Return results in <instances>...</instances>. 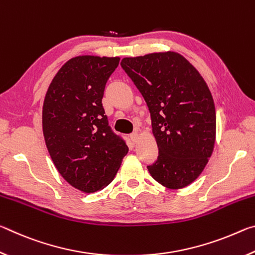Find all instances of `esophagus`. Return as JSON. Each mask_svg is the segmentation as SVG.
<instances>
[{"label": "esophagus", "instance_id": "esophagus-1", "mask_svg": "<svg viewBox=\"0 0 255 255\" xmlns=\"http://www.w3.org/2000/svg\"><path fill=\"white\" fill-rule=\"evenodd\" d=\"M130 139H131L132 143H137L138 139H139V135H138L137 132H132L130 135Z\"/></svg>", "mask_w": 255, "mask_h": 255}]
</instances>
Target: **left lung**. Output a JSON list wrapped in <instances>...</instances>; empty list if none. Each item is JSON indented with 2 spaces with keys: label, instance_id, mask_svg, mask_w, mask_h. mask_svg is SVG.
I'll return each instance as SVG.
<instances>
[{
  "label": "left lung",
  "instance_id": "left-lung-1",
  "mask_svg": "<svg viewBox=\"0 0 255 255\" xmlns=\"http://www.w3.org/2000/svg\"><path fill=\"white\" fill-rule=\"evenodd\" d=\"M120 65L148 107L157 161L152 178L182 189L204 171L216 139L215 103L200 73L175 51L126 57Z\"/></svg>",
  "mask_w": 255,
  "mask_h": 255
}]
</instances>
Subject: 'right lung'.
Listing matches in <instances>:
<instances>
[{"instance_id":"1","label":"right lung","mask_w":255,"mask_h":255,"mask_svg":"<svg viewBox=\"0 0 255 255\" xmlns=\"http://www.w3.org/2000/svg\"><path fill=\"white\" fill-rule=\"evenodd\" d=\"M119 60L90 55L67 60L49 84L42 106V131L54 165L85 193L107 187L128 153L102 107L106 83Z\"/></svg>"}]
</instances>
